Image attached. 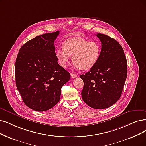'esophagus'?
Masks as SVG:
<instances>
[{"label":"esophagus","mask_w":146,"mask_h":146,"mask_svg":"<svg viewBox=\"0 0 146 146\" xmlns=\"http://www.w3.org/2000/svg\"><path fill=\"white\" fill-rule=\"evenodd\" d=\"M71 76L72 78H76L77 77V75L76 74H72V73L71 74Z\"/></svg>","instance_id":"1"}]
</instances>
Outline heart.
I'll list each match as a JSON object with an SVG mask.
<instances>
[{"label": "heart", "mask_w": 146, "mask_h": 146, "mask_svg": "<svg viewBox=\"0 0 146 146\" xmlns=\"http://www.w3.org/2000/svg\"><path fill=\"white\" fill-rule=\"evenodd\" d=\"M101 45L96 41L75 37L63 41L62 48H57L55 55L58 63L66 68L72 56V66L77 70H90L94 67L100 59Z\"/></svg>", "instance_id": "obj_1"}]
</instances>
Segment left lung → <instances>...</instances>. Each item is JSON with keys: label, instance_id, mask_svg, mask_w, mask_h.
<instances>
[{"label": "left lung", "instance_id": "1", "mask_svg": "<svg viewBox=\"0 0 146 146\" xmlns=\"http://www.w3.org/2000/svg\"><path fill=\"white\" fill-rule=\"evenodd\" d=\"M101 42L100 59L85 75H81L84 87L83 101L93 108L110 107L120 98L127 77V61L124 51L115 39L98 33Z\"/></svg>", "mask_w": 146, "mask_h": 146}]
</instances>
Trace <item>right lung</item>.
Here are the masks:
<instances>
[{
    "instance_id": "right-lung-1",
    "label": "right lung",
    "mask_w": 146,
    "mask_h": 146,
    "mask_svg": "<svg viewBox=\"0 0 146 146\" xmlns=\"http://www.w3.org/2000/svg\"><path fill=\"white\" fill-rule=\"evenodd\" d=\"M59 34V31L45 33L29 40L17 57V88L24 103L36 111H45L56 105L62 86L71 78L55 55L54 42Z\"/></svg>"
}]
</instances>
